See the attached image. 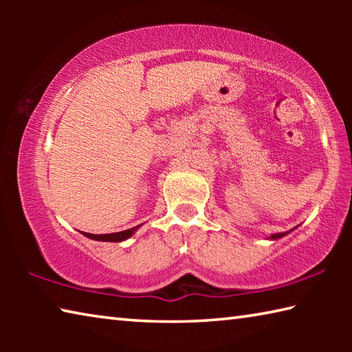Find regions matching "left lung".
<instances>
[{
  "instance_id": "left-lung-1",
  "label": "left lung",
  "mask_w": 352,
  "mask_h": 352,
  "mask_svg": "<svg viewBox=\"0 0 352 352\" xmlns=\"http://www.w3.org/2000/svg\"><path fill=\"white\" fill-rule=\"evenodd\" d=\"M295 228H296V226H295ZM295 228H294V230H295ZM294 230H290V231H294ZM290 231H285V233H276V234H272V236L269 237V239H272V241H276V239H279V237L287 236V234L290 233Z\"/></svg>"
}]
</instances>
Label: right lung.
Returning <instances> with one entry per match:
<instances>
[{"mask_svg": "<svg viewBox=\"0 0 352 352\" xmlns=\"http://www.w3.org/2000/svg\"><path fill=\"white\" fill-rule=\"evenodd\" d=\"M141 225L138 226H133V228L130 230H124V231H119V233H111V234H91V233H83V231H80V233L85 236V237H90V239L93 241H100V242H122L129 239V237H132L135 234V231L140 228Z\"/></svg>", "mask_w": 352, "mask_h": 352, "instance_id": "add662e5", "label": "right lung"}]
</instances>
